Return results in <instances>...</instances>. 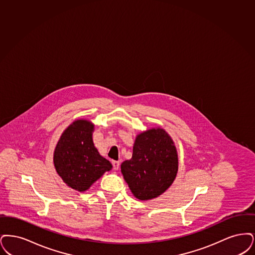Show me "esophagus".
Here are the masks:
<instances>
[{"instance_id":"obj_1","label":"esophagus","mask_w":255,"mask_h":255,"mask_svg":"<svg viewBox=\"0 0 255 255\" xmlns=\"http://www.w3.org/2000/svg\"><path fill=\"white\" fill-rule=\"evenodd\" d=\"M112 166L115 170H118L120 167V162L118 161H112Z\"/></svg>"}]
</instances>
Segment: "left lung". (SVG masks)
Here are the masks:
<instances>
[{"instance_id": "left-lung-1", "label": "left lung", "mask_w": 255, "mask_h": 255, "mask_svg": "<svg viewBox=\"0 0 255 255\" xmlns=\"http://www.w3.org/2000/svg\"><path fill=\"white\" fill-rule=\"evenodd\" d=\"M178 165L177 148L170 135L152 128L136 136L132 157L123 162L121 171L133 195L145 201L157 198L172 185Z\"/></svg>"}]
</instances>
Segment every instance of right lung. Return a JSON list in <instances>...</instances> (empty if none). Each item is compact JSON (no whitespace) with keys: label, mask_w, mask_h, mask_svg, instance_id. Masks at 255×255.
<instances>
[{"label":"right lung","mask_w":255,"mask_h":255,"mask_svg":"<svg viewBox=\"0 0 255 255\" xmlns=\"http://www.w3.org/2000/svg\"><path fill=\"white\" fill-rule=\"evenodd\" d=\"M94 127L87 119L71 123L62 133L53 153L58 175L67 187L80 192L88 190L112 168L111 162L100 155L94 145Z\"/></svg>","instance_id":"right-lung-1"}]
</instances>
